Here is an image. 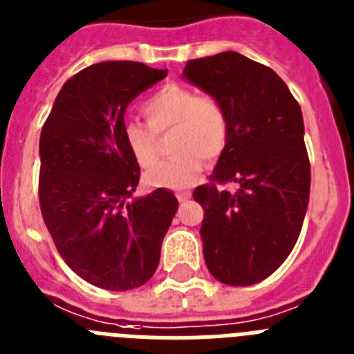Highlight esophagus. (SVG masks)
Masks as SVG:
<instances>
[{
    "mask_svg": "<svg viewBox=\"0 0 354 354\" xmlns=\"http://www.w3.org/2000/svg\"><path fill=\"white\" fill-rule=\"evenodd\" d=\"M176 198H178V201H180L181 205H183V203H187V201H189V198H190V192H178V194H176Z\"/></svg>",
    "mask_w": 354,
    "mask_h": 354,
    "instance_id": "34e87169",
    "label": "esophagus"
}]
</instances>
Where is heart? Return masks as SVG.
<instances>
[{
	"label": "heart",
	"mask_w": 354,
	"mask_h": 354,
	"mask_svg": "<svg viewBox=\"0 0 354 354\" xmlns=\"http://www.w3.org/2000/svg\"><path fill=\"white\" fill-rule=\"evenodd\" d=\"M146 124L128 121L122 144L139 167H151L158 158V137L173 131L169 151L174 156L156 164L144 176L153 189H187L205 167V158H219L228 142V113L208 94L178 84H167L140 106Z\"/></svg>",
	"instance_id": "heart-1"
}]
</instances>
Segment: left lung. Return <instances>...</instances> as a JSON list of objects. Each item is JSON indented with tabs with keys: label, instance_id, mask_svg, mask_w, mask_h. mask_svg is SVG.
I'll return each mask as SVG.
<instances>
[{
	"label": "left lung",
	"instance_id": "left-lung-1",
	"mask_svg": "<svg viewBox=\"0 0 354 354\" xmlns=\"http://www.w3.org/2000/svg\"><path fill=\"white\" fill-rule=\"evenodd\" d=\"M187 80L223 103L228 142L210 180L194 190L205 210L208 270L233 287L260 283L299 239L310 196V160L299 103L270 67L236 51L189 60ZM235 180V193L222 185Z\"/></svg>",
	"mask_w": 354,
	"mask_h": 354
}]
</instances>
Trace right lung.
Segmentation results:
<instances>
[{
    "label": "right lung",
    "instance_id": "1",
    "mask_svg": "<svg viewBox=\"0 0 354 354\" xmlns=\"http://www.w3.org/2000/svg\"><path fill=\"white\" fill-rule=\"evenodd\" d=\"M165 76L130 60L85 67L64 84L42 126V219L64 262L104 290L137 288L155 274L178 210L165 189L128 203L140 167L122 144L126 106Z\"/></svg>",
    "mask_w": 354,
    "mask_h": 354
}]
</instances>
